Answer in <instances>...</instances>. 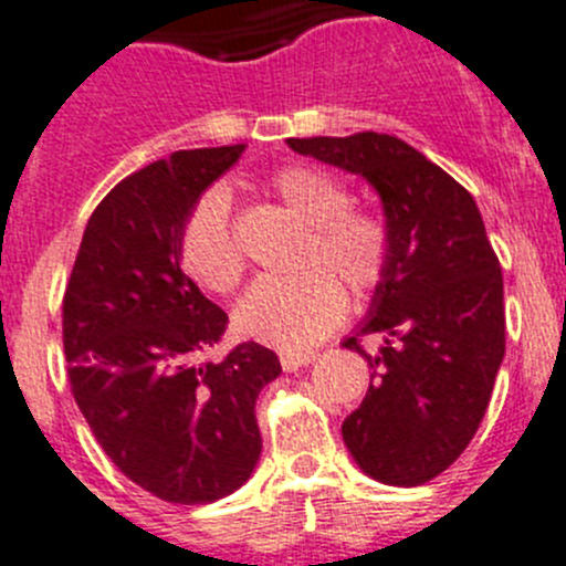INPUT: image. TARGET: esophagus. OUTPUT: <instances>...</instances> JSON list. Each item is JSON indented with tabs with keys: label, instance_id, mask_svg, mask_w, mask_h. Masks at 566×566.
<instances>
[{
	"label": "esophagus",
	"instance_id": "1",
	"mask_svg": "<svg viewBox=\"0 0 566 566\" xmlns=\"http://www.w3.org/2000/svg\"><path fill=\"white\" fill-rule=\"evenodd\" d=\"M284 371H298V368L310 366L315 360V352H282L279 355Z\"/></svg>",
	"mask_w": 566,
	"mask_h": 566
}]
</instances>
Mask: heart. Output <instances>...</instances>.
Returning a JSON list of instances; mask_svg holds the SVG:
<instances>
[{"label": "heart", "mask_w": 566, "mask_h": 566, "mask_svg": "<svg viewBox=\"0 0 566 566\" xmlns=\"http://www.w3.org/2000/svg\"><path fill=\"white\" fill-rule=\"evenodd\" d=\"M271 192L307 226L293 276L259 279L237 304L234 324L245 337L282 352L324 340L346 318L348 287L371 295L390 268V231L374 211L352 206V189L332 172L290 164L271 178ZM181 262L206 290L231 293L245 259L231 226V195L211 187L195 200L181 229Z\"/></svg>", "instance_id": "obj_1"}]
</instances>
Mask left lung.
Listing matches in <instances>:
<instances>
[{
    "instance_id": "left-lung-1",
    "label": "left lung",
    "mask_w": 566,
    "mask_h": 566,
    "mask_svg": "<svg viewBox=\"0 0 566 566\" xmlns=\"http://www.w3.org/2000/svg\"><path fill=\"white\" fill-rule=\"evenodd\" d=\"M301 156L363 176L382 200L390 268L343 346L368 360L371 385L343 421L368 478L421 485L450 469L478 432L505 355L500 259L472 195L388 134L287 139ZM363 334H382L368 356Z\"/></svg>"
}]
</instances>
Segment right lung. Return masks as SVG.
<instances>
[{"label":"right lung","instance_id":"right-lung-1","mask_svg":"<svg viewBox=\"0 0 566 566\" xmlns=\"http://www.w3.org/2000/svg\"><path fill=\"white\" fill-rule=\"evenodd\" d=\"M242 150H178L116 184L88 218L63 295L77 408L116 469L167 503H214L251 478L256 396L282 374L253 340L200 360L229 315L181 271L189 209Z\"/></svg>","mask_w":566,"mask_h":566}]
</instances>
